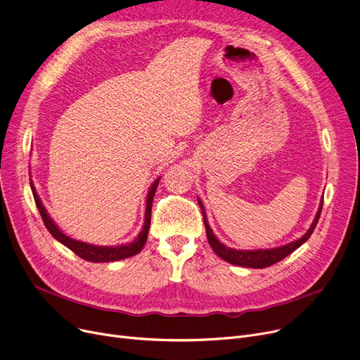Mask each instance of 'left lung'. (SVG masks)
<instances>
[{"label":"left lung","instance_id":"8db88e82","mask_svg":"<svg viewBox=\"0 0 360 360\" xmlns=\"http://www.w3.org/2000/svg\"><path fill=\"white\" fill-rule=\"evenodd\" d=\"M198 204L201 207L202 212V219H204V226H205V233H207V239H209L210 247L213 248V251L224 261H228L231 264H235V266H240V267H248V269H266L273 266V264L281 261L283 258H286L289 254H292L295 250H297L302 243H305L309 236L312 235L315 226L318 223V219L321 216V210H323V201H321L319 210L311 224V228L308 229V232L299 238L297 240H293L288 245H283V247L278 248H271V250H255V251H242V250H232L229 247H224L223 243H220V240L216 238V235L213 233L212 228L209 226V221H207V216H205V210L204 205L201 204V201L198 200Z\"/></svg>","mask_w":360,"mask_h":360}]
</instances>
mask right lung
Listing matches in <instances>:
<instances>
[{
    "instance_id": "add662e5",
    "label": "right lung",
    "mask_w": 360,
    "mask_h": 360,
    "mask_svg": "<svg viewBox=\"0 0 360 360\" xmlns=\"http://www.w3.org/2000/svg\"><path fill=\"white\" fill-rule=\"evenodd\" d=\"M159 179L158 178L153 185H151L150 191L147 194V202H146V214H144V224H143V231L140 232V235L134 239V242L131 243H127V245H118V247H98V245H90V243H86V242H82V240H75L67 235H64L58 226H56L53 223V220L49 217V214L46 213L45 207L39 198V195L36 194L34 191V186L33 184L30 182V186H32V193H33V198H34V202H36V207L37 210H39L41 216H42V220H44V224L46 226V229L49 231V233L58 240L61 242L63 245H65V247L68 250H71L75 255H79L80 258L86 259V261H91V262H112V261H118V259H124V258H128V257H132L139 254L144 243L147 240V233H148V229H150V220H151V205H153V197L156 194V190H158V185H159Z\"/></svg>"
}]
</instances>
